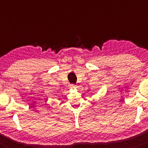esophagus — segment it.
<instances>
[{
	"mask_svg": "<svg viewBox=\"0 0 148 148\" xmlns=\"http://www.w3.org/2000/svg\"><path fill=\"white\" fill-rule=\"evenodd\" d=\"M70 87L72 89H76V88H77V86L76 85V84H70Z\"/></svg>",
	"mask_w": 148,
	"mask_h": 148,
	"instance_id": "34e87169",
	"label": "esophagus"
}]
</instances>
